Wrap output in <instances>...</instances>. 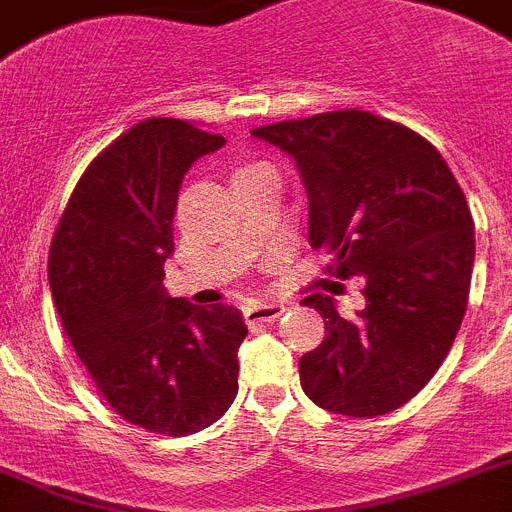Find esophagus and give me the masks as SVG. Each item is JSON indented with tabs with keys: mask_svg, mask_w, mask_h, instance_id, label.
<instances>
[{
	"mask_svg": "<svg viewBox=\"0 0 512 512\" xmlns=\"http://www.w3.org/2000/svg\"><path fill=\"white\" fill-rule=\"evenodd\" d=\"M284 302H256L246 309L248 325H264V322H274L276 317L284 314Z\"/></svg>",
	"mask_w": 512,
	"mask_h": 512,
	"instance_id": "esophagus-1",
	"label": "esophagus"
}]
</instances>
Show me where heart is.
<instances>
[{
    "label": "heart",
    "mask_w": 512,
    "mask_h": 512,
    "mask_svg": "<svg viewBox=\"0 0 512 512\" xmlns=\"http://www.w3.org/2000/svg\"><path fill=\"white\" fill-rule=\"evenodd\" d=\"M261 167H266V164H259V162H253V164H243V167H241V170L236 172V175H246V172L261 170Z\"/></svg>",
    "instance_id": "obj_1"
}]
</instances>
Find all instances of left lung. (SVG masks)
<instances>
[{
	"label": "left lung",
	"mask_w": 512,
	"mask_h": 512,
	"mask_svg": "<svg viewBox=\"0 0 512 512\" xmlns=\"http://www.w3.org/2000/svg\"><path fill=\"white\" fill-rule=\"evenodd\" d=\"M294 159L309 198V243L327 248L337 279L363 281L365 307L340 317L335 299L302 304L325 340L299 358L320 409L373 419L414 398L447 358L475 266V223L442 154L416 131L360 109L251 131Z\"/></svg>",
	"instance_id": "1"
}]
</instances>
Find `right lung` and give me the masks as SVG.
Wrapping results in <instances>:
<instances>
[{
    "instance_id": "1",
    "label": "right lung",
    "mask_w": 512,
    "mask_h": 512,
    "mask_svg": "<svg viewBox=\"0 0 512 512\" xmlns=\"http://www.w3.org/2000/svg\"><path fill=\"white\" fill-rule=\"evenodd\" d=\"M223 144L180 119L137 124L83 172L50 248L53 302L96 388L126 421L167 437L210 426L238 393L243 314L162 284L182 180Z\"/></svg>"
}]
</instances>
